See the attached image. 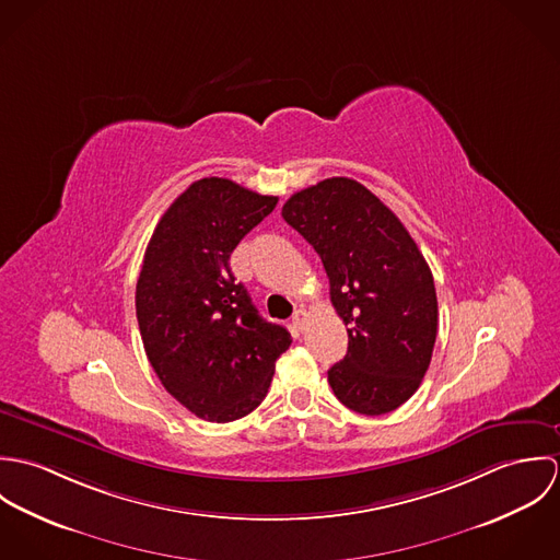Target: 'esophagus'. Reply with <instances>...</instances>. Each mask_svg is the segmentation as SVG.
Here are the masks:
<instances>
[{
  "label": "esophagus",
  "mask_w": 560,
  "mask_h": 560,
  "mask_svg": "<svg viewBox=\"0 0 560 560\" xmlns=\"http://www.w3.org/2000/svg\"><path fill=\"white\" fill-rule=\"evenodd\" d=\"M306 319H308V313H306V311H298V313L293 315V327H295L298 331H304Z\"/></svg>",
  "instance_id": "34e87169"
}]
</instances>
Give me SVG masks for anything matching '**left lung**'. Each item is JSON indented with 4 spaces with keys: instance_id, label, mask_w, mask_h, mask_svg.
I'll use <instances>...</instances> for the list:
<instances>
[{
    "instance_id": "8db88e82",
    "label": "left lung",
    "mask_w": 560,
    "mask_h": 560,
    "mask_svg": "<svg viewBox=\"0 0 560 560\" xmlns=\"http://www.w3.org/2000/svg\"><path fill=\"white\" fill-rule=\"evenodd\" d=\"M282 218L319 254L347 325V355L327 371L334 395L366 416L397 409L418 390L438 336L435 284L416 241L347 176L293 194Z\"/></svg>"
}]
</instances>
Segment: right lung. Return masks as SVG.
Here are the masks:
<instances>
[{"instance_id":"1","label":"right lung","mask_w":560,"mask_h":560,"mask_svg":"<svg viewBox=\"0 0 560 560\" xmlns=\"http://www.w3.org/2000/svg\"><path fill=\"white\" fill-rule=\"evenodd\" d=\"M278 205L229 178L191 183L163 213L136 287V315L163 388L198 418L231 422L265 399L287 327L235 282L231 254Z\"/></svg>"}]
</instances>
